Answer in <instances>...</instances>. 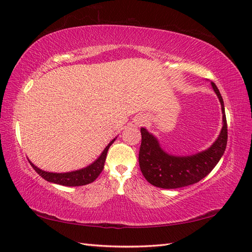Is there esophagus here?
<instances>
[{
    "mask_svg": "<svg viewBox=\"0 0 252 252\" xmlns=\"http://www.w3.org/2000/svg\"><path fill=\"white\" fill-rule=\"evenodd\" d=\"M145 122H146V119H145L144 117H139L136 124H137V125H143V124H145Z\"/></svg>",
    "mask_w": 252,
    "mask_h": 252,
    "instance_id": "34e87169",
    "label": "esophagus"
}]
</instances>
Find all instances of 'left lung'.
<instances>
[{"instance_id":"8db88e82","label":"left lung","mask_w":252,"mask_h":252,"mask_svg":"<svg viewBox=\"0 0 252 252\" xmlns=\"http://www.w3.org/2000/svg\"><path fill=\"white\" fill-rule=\"evenodd\" d=\"M211 85L221 105L222 127L216 140L208 149L190 156H173L163 149L156 135L146 127L140 128L139 167L150 184L167 189L195 184L208 176L222 158L228 139L224 104L217 86L213 82Z\"/></svg>"}]
</instances>
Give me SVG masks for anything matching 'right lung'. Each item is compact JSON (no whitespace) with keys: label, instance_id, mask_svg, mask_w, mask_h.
<instances>
[{"label":"right lung","instance_id":"right-lung-1","mask_svg":"<svg viewBox=\"0 0 252 252\" xmlns=\"http://www.w3.org/2000/svg\"><path fill=\"white\" fill-rule=\"evenodd\" d=\"M115 137L109 141V144L104 148V150L102 151V153L99 156V158L94 159L92 164H89L88 166L84 167V168L73 170V171H68V172H50L42 170L40 168H38L36 165L31 162L29 159L30 164L32 167L35 169V171L42 177L44 180H47L48 182L51 183H55V184H60L63 186H82V185H86L94 182V180L99 177L100 173L102 172L103 168H104V163L106 159L107 156V151L109 149V147L113 145L114 141L116 140Z\"/></svg>","mask_w":252,"mask_h":252}]
</instances>
